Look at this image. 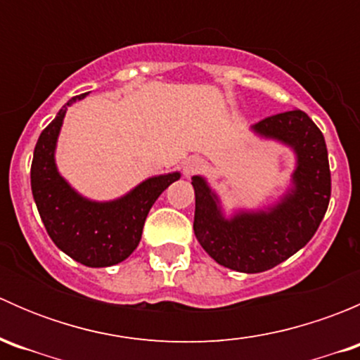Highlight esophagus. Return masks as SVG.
Segmentation results:
<instances>
[{
  "mask_svg": "<svg viewBox=\"0 0 360 360\" xmlns=\"http://www.w3.org/2000/svg\"><path fill=\"white\" fill-rule=\"evenodd\" d=\"M203 167H205V162H203L202 158L190 157V158H186V162H184L183 172H184V176L190 177V176H193V174H197V172H200V170H203Z\"/></svg>",
  "mask_w": 360,
  "mask_h": 360,
  "instance_id": "obj_1",
  "label": "esophagus"
}]
</instances>
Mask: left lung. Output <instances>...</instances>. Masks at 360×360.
<instances>
[{"label":"left lung","mask_w":360,"mask_h":360,"mask_svg":"<svg viewBox=\"0 0 360 360\" xmlns=\"http://www.w3.org/2000/svg\"><path fill=\"white\" fill-rule=\"evenodd\" d=\"M252 130L285 144L296 155L291 188L271 207L240 210L224 217L219 198L207 181L193 176L195 237L216 263L259 274L277 266L310 242L328 210L331 172L326 141L319 127L301 110L261 120Z\"/></svg>","instance_id":"8db88e82"}]
</instances>
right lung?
Listing matches in <instances>:
<instances>
[{
	"mask_svg": "<svg viewBox=\"0 0 360 360\" xmlns=\"http://www.w3.org/2000/svg\"><path fill=\"white\" fill-rule=\"evenodd\" d=\"M72 97L39 134L31 165V190L46 233L63 252L90 268L122 263L139 245L148 212L163 190L181 177L163 174L137 184L123 197L94 202L72 190L56 165V146Z\"/></svg>",
	"mask_w": 360,
	"mask_h": 360,
	"instance_id": "add662e5",
	"label": "right lung"
}]
</instances>
